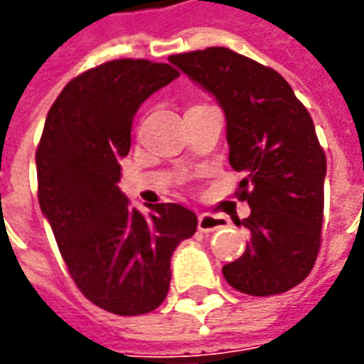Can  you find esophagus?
Listing matches in <instances>:
<instances>
[{
  "mask_svg": "<svg viewBox=\"0 0 364 364\" xmlns=\"http://www.w3.org/2000/svg\"><path fill=\"white\" fill-rule=\"evenodd\" d=\"M225 218L214 216V214H200L198 216V231L203 233H212V231L225 228Z\"/></svg>",
  "mask_w": 364,
  "mask_h": 364,
  "instance_id": "1",
  "label": "esophagus"
}]
</instances>
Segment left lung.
<instances>
[{
  "label": "left lung",
  "instance_id": "8db88e82",
  "mask_svg": "<svg viewBox=\"0 0 364 364\" xmlns=\"http://www.w3.org/2000/svg\"><path fill=\"white\" fill-rule=\"evenodd\" d=\"M169 61L218 100L231 168L245 173L237 195L250 216L237 225L249 230L250 241L223 266V278L255 297L289 291L311 274L322 235L326 156L311 114L278 71L230 48Z\"/></svg>",
  "mask_w": 364,
  "mask_h": 364
}]
</instances>
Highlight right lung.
I'll return each instance as SVG.
<instances>
[{
    "label": "right lung",
    "instance_id": "add662e5",
    "mask_svg": "<svg viewBox=\"0 0 364 364\" xmlns=\"http://www.w3.org/2000/svg\"><path fill=\"white\" fill-rule=\"evenodd\" d=\"M177 77L148 59L88 69L53 102L36 148L38 203L67 270L88 301L119 316L164 303L171 255L196 231L189 208L160 203L141 214L117 187L136 109Z\"/></svg>",
    "mask_w": 364,
    "mask_h": 364
}]
</instances>
